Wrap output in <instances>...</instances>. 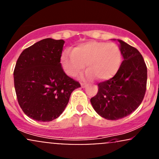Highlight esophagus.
Returning a JSON list of instances; mask_svg holds the SVG:
<instances>
[{
    "label": "esophagus",
    "mask_w": 159,
    "mask_h": 159,
    "mask_svg": "<svg viewBox=\"0 0 159 159\" xmlns=\"http://www.w3.org/2000/svg\"><path fill=\"white\" fill-rule=\"evenodd\" d=\"M81 88H85V86H86V83H84V82H82V83H81Z\"/></svg>",
    "instance_id": "34e87169"
}]
</instances>
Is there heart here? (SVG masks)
Here are the masks:
<instances>
[{"instance_id":"b5f03b06","label":"heart","mask_w":159,"mask_h":159,"mask_svg":"<svg viewBox=\"0 0 159 159\" xmlns=\"http://www.w3.org/2000/svg\"><path fill=\"white\" fill-rule=\"evenodd\" d=\"M122 62L119 46L113 43L89 41L66 51L61 56V65L65 72L75 77L87 66L86 76L107 81L114 77Z\"/></svg>"}]
</instances>
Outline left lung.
Listing matches in <instances>:
<instances>
[{"instance_id": "8db88e82", "label": "left lung", "mask_w": 159, "mask_h": 159, "mask_svg": "<svg viewBox=\"0 0 159 159\" xmlns=\"http://www.w3.org/2000/svg\"><path fill=\"white\" fill-rule=\"evenodd\" d=\"M118 42L123 57L120 69L114 77L98 84V92L91 99L95 111L109 120L121 119L135 111L146 91L147 67L143 56L125 42Z\"/></svg>"}]
</instances>
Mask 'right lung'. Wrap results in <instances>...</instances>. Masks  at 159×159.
Masks as SVG:
<instances>
[{"mask_svg": "<svg viewBox=\"0 0 159 159\" xmlns=\"http://www.w3.org/2000/svg\"><path fill=\"white\" fill-rule=\"evenodd\" d=\"M65 41L47 38L24 49L13 71L14 88L21 109L30 118L49 122L66 107L79 82L68 77L60 58Z\"/></svg>", "mask_w": 159, "mask_h": 159, "instance_id": "right-lung-1", "label": "right lung"}]
</instances>
